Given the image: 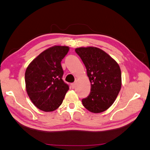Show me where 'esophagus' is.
Listing matches in <instances>:
<instances>
[{
    "label": "esophagus",
    "instance_id": "obj_1",
    "mask_svg": "<svg viewBox=\"0 0 150 150\" xmlns=\"http://www.w3.org/2000/svg\"><path fill=\"white\" fill-rule=\"evenodd\" d=\"M75 86H76V83H72L71 84V87H72V88H75Z\"/></svg>",
    "mask_w": 150,
    "mask_h": 150
}]
</instances>
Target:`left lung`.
<instances>
[{"instance_id":"1","label":"left lung","mask_w":150,"mask_h":150,"mask_svg":"<svg viewBox=\"0 0 150 150\" xmlns=\"http://www.w3.org/2000/svg\"><path fill=\"white\" fill-rule=\"evenodd\" d=\"M75 52L86 68L91 83L89 96L82 99L90 112L107 110L118 96L122 86V73L118 64L103 50L95 47H79Z\"/></svg>"}]
</instances>
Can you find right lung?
<instances>
[{"instance_id": "right-lung-1", "label": "right lung", "mask_w": 150, "mask_h": 150, "mask_svg": "<svg viewBox=\"0 0 150 150\" xmlns=\"http://www.w3.org/2000/svg\"><path fill=\"white\" fill-rule=\"evenodd\" d=\"M69 47L54 45L34 58L26 69V90L38 108L51 112L59 107L69 86L62 80L61 61L69 51Z\"/></svg>"}]
</instances>
